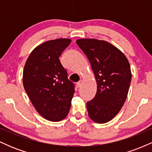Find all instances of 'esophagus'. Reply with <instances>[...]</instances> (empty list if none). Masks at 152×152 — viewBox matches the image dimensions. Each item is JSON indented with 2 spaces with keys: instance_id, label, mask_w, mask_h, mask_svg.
<instances>
[{
  "instance_id": "obj_1",
  "label": "esophagus",
  "mask_w": 152,
  "mask_h": 152,
  "mask_svg": "<svg viewBox=\"0 0 152 152\" xmlns=\"http://www.w3.org/2000/svg\"><path fill=\"white\" fill-rule=\"evenodd\" d=\"M81 84H82V81H80L79 82H78V83H76V86H77L78 88H80V87L81 86Z\"/></svg>"
}]
</instances>
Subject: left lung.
Returning <instances> with one entry per match:
<instances>
[{
  "label": "left lung",
  "instance_id": "left-lung-1",
  "mask_svg": "<svg viewBox=\"0 0 152 152\" xmlns=\"http://www.w3.org/2000/svg\"><path fill=\"white\" fill-rule=\"evenodd\" d=\"M76 42L89 61L97 83L95 96L86 104L88 116L96 123H106L126 99L132 81L129 63L121 50L105 41L83 38Z\"/></svg>",
  "mask_w": 152,
  "mask_h": 152
}]
</instances>
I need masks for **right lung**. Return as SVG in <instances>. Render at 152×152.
Here are the masks:
<instances>
[{"instance_id":"obj_1","label":"right lung","mask_w":152,"mask_h":152,"mask_svg":"<svg viewBox=\"0 0 152 152\" xmlns=\"http://www.w3.org/2000/svg\"><path fill=\"white\" fill-rule=\"evenodd\" d=\"M71 40L58 38L39 45L26 61L23 74L25 91L36 111L50 121H60L70 110L75 86L59 57Z\"/></svg>"}]
</instances>
